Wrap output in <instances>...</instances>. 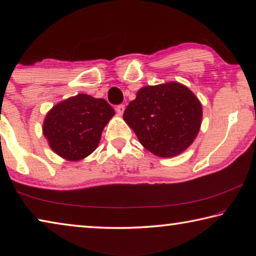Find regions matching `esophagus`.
Segmentation results:
<instances>
[{"instance_id":"esophagus-1","label":"esophagus","mask_w":256,"mask_h":256,"mask_svg":"<svg viewBox=\"0 0 256 256\" xmlns=\"http://www.w3.org/2000/svg\"><path fill=\"white\" fill-rule=\"evenodd\" d=\"M124 110H125V106H124V105H118V107H116V112H118V114L120 116L123 115Z\"/></svg>"}]
</instances>
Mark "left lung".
<instances>
[{
    "instance_id": "1",
    "label": "left lung",
    "mask_w": 256,
    "mask_h": 256,
    "mask_svg": "<svg viewBox=\"0 0 256 256\" xmlns=\"http://www.w3.org/2000/svg\"><path fill=\"white\" fill-rule=\"evenodd\" d=\"M123 118L146 150L170 158L183 152L196 138L202 106L188 86L168 82L138 90Z\"/></svg>"
}]
</instances>
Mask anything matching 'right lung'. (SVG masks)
<instances>
[{"instance_id":"right-lung-1","label":"right lung","mask_w":256,"mask_h":256,"mask_svg":"<svg viewBox=\"0 0 256 256\" xmlns=\"http://www.w3.org/2000/svg\"><path fill=\"white\" fill-rule=\"evenodd\" d=\"M114 115L105 99L79 94L47 112L42 133L55 154L76 162L96 150L104 128Z\"/></svg>"}]
</instances>
